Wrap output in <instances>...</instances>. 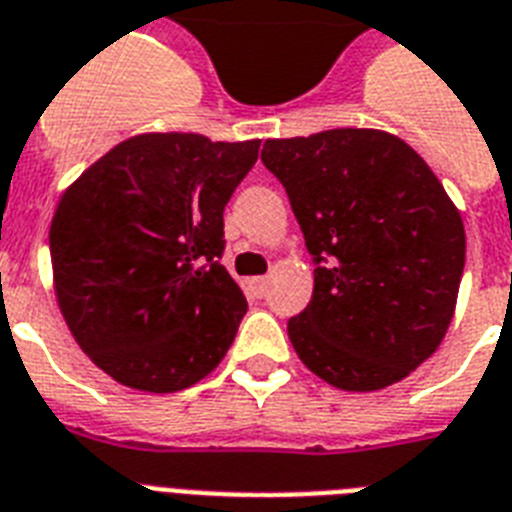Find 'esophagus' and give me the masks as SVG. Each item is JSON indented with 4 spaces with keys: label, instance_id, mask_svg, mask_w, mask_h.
Wrapping results in <instances>:
<instances>
[{
    "label": "esophagus",
    "instance_id": "obj_1",
    "mask_svg": "<svg viewBox=\"0 0 512 512\" xmlns=\"http://www.w3.org/2000/svg\"><path fill=\"white\" fill-rule=\"evenodd\" d=\"M249 292L255 294V297H263L268 292V278H249Z\"/></svg>",
    "mask_w": 512,
    "mask_h": 512
}]
</instances>
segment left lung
<instances>
[{"label":"left lung","mask_w":512,"mask_h":512,"mask_svg":"<svg viewBox=\"0 0 512 512\" xmlns=\"http://www.w3.org/2000/svg\"><path fill=\"white\" fill-rule=\"evenodd\" d=\"M315 263L310 305L286 331L326 384L376 392L442 344L458 302L465 228L418 152L376 128L268 139Z\"/></svg>","instance_id":"left-lung-1"}]
</instances>
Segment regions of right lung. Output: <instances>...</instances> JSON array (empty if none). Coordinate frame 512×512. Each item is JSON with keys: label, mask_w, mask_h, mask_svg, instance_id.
<instances>
[{"label": "right lung", "mask_w": 512, "mask_h": 512, "mask_svg": "<svg viewBox=\"0 0 512 512\" xmlns=\"http://www.w3.org/2000/svg\"><path fill=\"white\" fill-rule=\"evenodd\" d=\"M260 139L139 134L57 202L54 294L78 347L118 384L170 394L213 373L247 299L223 257V210Z\"/></svg>", "instance_id": "right-lung-1"}]
</instances>
